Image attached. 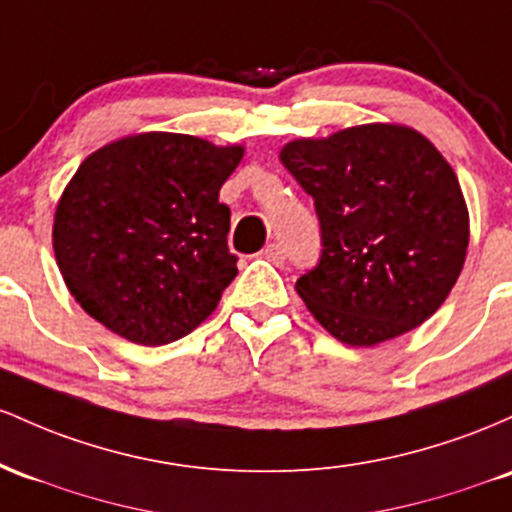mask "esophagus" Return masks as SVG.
Wrapping results in <instances>:
<instances>
[{
    "instance_id": "obj_1",
    "label": "esophagus",
    "mask_w": 512,
    "mask_h": 512,
    "mask_svg": "<svg viewBox=\"0 0 512 512\" xmlns=\"http://www.w3.org/2000/svg\"><path fill=\"white\" fill-rule=\"evenodd\" d=\"M263 258H268V261L275 263V266H283L285 263L283 244H268L266 249H263Z\"/></svg>"
}]
</instances>
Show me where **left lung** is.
Masks as SVG:
<instances>
[{"label":"left lung","mask_w":512,"mask_h":512,"mask_svg":"<svg viewBox=\"0 0 512 512\" xmlns=\"http://www.w3.org/2000/svg\"><path fill=\"white\" fill-rule=\"evenodd\" d=\"M280 162L314 198L319 263L295 283L348 346L416 329L447 300L469 246L462 188L428 137L370 123L287 142Z\"/></svg>","instance_id":"obj_1"}]
</instances>
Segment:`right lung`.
I'll return each mask as SVG.
<instances>
[{
  "mask_svg": "<svg viewBox=\"0 0 512 512\" xmlns=\"http://www.w3.org/2000/svg\"><path fill=\"white\" fill-rule=\"evenodd\" d=\"M244 147L142 132L79 164L55 210L53 249L89 317L140 346L179 341L237 275L220 188Z\"/></svg>",
  "mask_w": 512,
  "mask_h": 512,
  "instance_id": "right-lung-1",
  "label": "right lung"
}]
</instances>
